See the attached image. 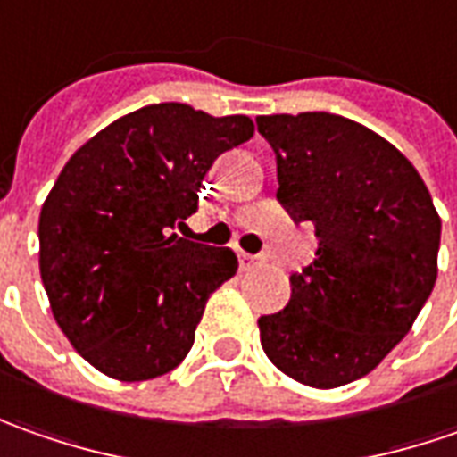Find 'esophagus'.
I'll use <instances>...</instances> for the list:
<instances>
[{
    "label": "esophagus",
    "instance_id": "obj_1",
    "mask_svg": "<svg viewBox=\"0 0 457 457\" xmlns=\"http://www.w3.org/2000/svg\"><path fill=\"white\" fill-rule=\"evenodd\" d=\"M240 265H243V270H250V268L262 265V260L258 255H250V253H240Z\"/></svg>",
    "mask_w": 457,
    "mask_h": 457
}]
</instances>
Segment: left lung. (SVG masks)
Segmentation results:
<instances>
[{"mask_svg":"<svg viewBox=\"0 0 457 457\" xmlns=\"http://www.w3.org/2000/svg\"><path fill=\"white\" fill-rule=\"evenodd\" d=\"M276 151L278 199L316 228L319 250L291 276L288 306L260 316V344L283 374L334 389L370 374L430 298L440 217L410 159L337 113L260 116Z\"/></svg>","mask_w":457,"mask_h":457,"instance_id":"1","label":"left lung"}]
</instances>
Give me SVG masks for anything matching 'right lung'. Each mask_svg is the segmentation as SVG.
<instances>
[{"instance_id":"1","label":"right lung","mask_w":457,"mask_h":457,"mask_svg":"<svg viewBox=\"0 0 457 457\" xmlns=\"http://www.w3.org/2000/svg\"><path fill=\"white\" fill-rule=\"evenodd\" d=\"M253 134L247 116L156 103L105 126L62 166L40 212L42 286L72 349L105 377L144 382L189 354L237 258L171 229L197 212L214 159Z\"/></svg>"}]
</instances>
